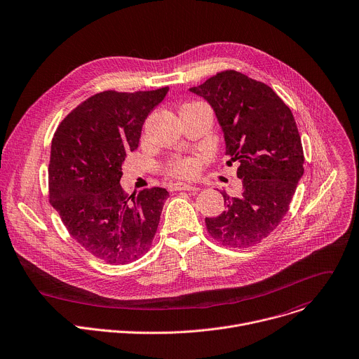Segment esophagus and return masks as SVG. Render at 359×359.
<instances>
[{
	"mask_svg": "<svg viewBox=\"0 0 359 359\" xmlns=\"http://www.w3.org/2000/svg\"><path fill=\"white\" fill-rule=\"evenodd\" d=\"M172 190H187V191H197L198 187L190 183H175L172 186Z\"/></svg>",
	"mask_w": 359,
	"mask_h": 359,
	"instance_id": "34e87169",
	"label": "esophagus"
}]
</instances>
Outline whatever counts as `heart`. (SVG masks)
<instances>
[{
    "instance_id": "1",
    "label": "heart",
    "mask_w": 359,
    "mask_h": 359,
    "mask_svg": "<svg viewBox=\"0 0 359 359\" xmlns=\"http://www.w3.org/2000/svg\"><path fill=\"white\" fill-rule=\"evenodd\" d=\"M200 163L194 158H177L170 162L168 170L176 177H191L197 173Z\"/></svg>"
}]
</instances>
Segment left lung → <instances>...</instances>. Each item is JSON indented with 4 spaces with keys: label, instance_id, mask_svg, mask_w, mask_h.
<instances>
[{
    "label": "left lung",
    "instance_id": "8db88e82",
    "mask_svg": "<svg viewBox=\"0 0 359 359\" xmlns=\"http://www.w3.org/2000/svg\"><path fill=\"white\" fill-rule=\"evenodd\" d=\"M212 108L226 165L238 163L240 196L221 191L225 210L205 218L208 233L231 248L259 244L280 224L302 179L304 156L290 108L265 83L228 70L189 88Z\"/></svg>",
    "mask_w": 359,
    "mask_h": 359
}]
</instances>
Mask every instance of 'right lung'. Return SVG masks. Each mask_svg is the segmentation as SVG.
<instances>
[{"instance_id": "obj_1", "label": "right lung", "mask_w": 359, "mask_h": 359, "mask_svg": "<svg viewBox=\"0 0 359 359\" xmlns=\"http://www.w3.org/2000/svg\"><path fill=\"white\" fill-rule=\"evenodd\" d=\"M169 87L98 93L60 123L50 147L49 194L74 240L114 265L144 255L156 233L166 189L127 197L119 184L128 152L138 148L147 116Z\"/></svg>"}]
</instances>
